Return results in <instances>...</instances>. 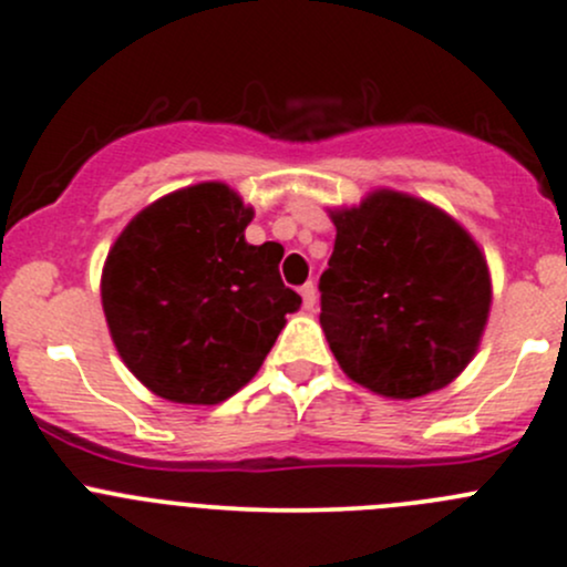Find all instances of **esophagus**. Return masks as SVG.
I'll use <instances>...</instances> for the list:
<instances>
[{
  "mask_svg": "<svg viewBox=\"0 0 567 567\" xmlns=\"http://www.w3.org/2000/svg\"><path fill=\"white\" fill-rule=\"evenodd\" d=\"M300 295H302V306H306L308 310L316 306V286H313V284H306V286H302Z\"/></svg>",
  "mask_w": 567,
  "mask_h": 567,
  "instance_id": "esophagus-1",
  "label": "esophagus"
}]
</instances>
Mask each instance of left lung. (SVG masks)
I'll return each instance as SVG.
<instances>
[{"label":"left lung","instance_id":"8db88e82","mask_svg":"<svg viewBox=\"0 0 567 567\" xmlns=\"http://www.w3.org/2000/svg\"><path fill=\"white\" fill-rule=\"evenodd\" d=\"M321 330L340 370L389 400L449 386L476 357L492 276L473 235L413 194L373 188L330 208Z\"/></svg>","mask_w":567,"mask_h":567}]
</instances>
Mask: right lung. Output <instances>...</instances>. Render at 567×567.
Here are the masks:
<instances>
[{
	"label": "right lung",
	"mask_w": 567,
	"mask_h": 567,
	"mask_svg": "<svg viewBox=\"0 0 567 567\" xmlns=\"http://www.w3.org/2000/svg\"><path fill=\"white\" fill-rule=\"evenodd\" d=\"M254 208L203 181L143 208L102 265V310L130 373L156 398L218 405L270 354L302 306L278 272L284 246L246 240Z\"/></svg>",
	"instance_id": "obj_1"
}]
</instances>
